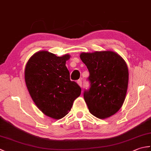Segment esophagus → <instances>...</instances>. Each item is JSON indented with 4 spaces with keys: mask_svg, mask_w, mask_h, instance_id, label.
I'll return each instance as SVG.
<instances>
[{
    "mask_svg": "<svg viewBox=\"0 0 151 151\" xmlns=\"http://www.w3.org/2000/svg\"><path fill=\"white\" fill-rule=\"evenodd\" d=\"M77 84L80 86V87H82V81L81 80H78L77 81Z\"/></svg>",
    "mask_w": 151,
    "mask_h": 151,
    "instance_id": "obj_1",
    "label": "esophagus"
}]
</instances>
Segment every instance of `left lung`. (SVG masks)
Wrapping results in <instances>:
<instances>
[{
    "instance_id": "obj_1",
    "label": "left lung",
    "mask_w": 151,
    "mask_h": 151,
    "mask_svg": "<svg viewBox=\"0 0 151 151\" xmlns=\"http://www.w3.org/2000/svg\"><path fill=\"white\" fill-rule=\"evenodd\" d=\"M89 72L91 87L84 100L90 113L99 119L116 114L123 106L129 84V69L119 54L111 50L82 52Z\"/></svg>"
}]
</instances>
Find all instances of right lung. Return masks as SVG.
<instances>
[{
  "mask_svg": "<svg viewBox=\"0 0 151 151\" xmlns=\"http://www.w3.org/2000/svg\"><path fill=\"white\" fill-rule=\"evenodd\" d=\"M70 56H56L49 51L34 54L24 69V80L30 97L37 107L47 115L60 119L71 109L81 94V88L70 81L65 65Z\"/></svg>",
  "mask_w": 151,
  "mask_h": 151,
  "instance_id": "right-lung-1",
  "label": "right lung"
}]
</instances>
